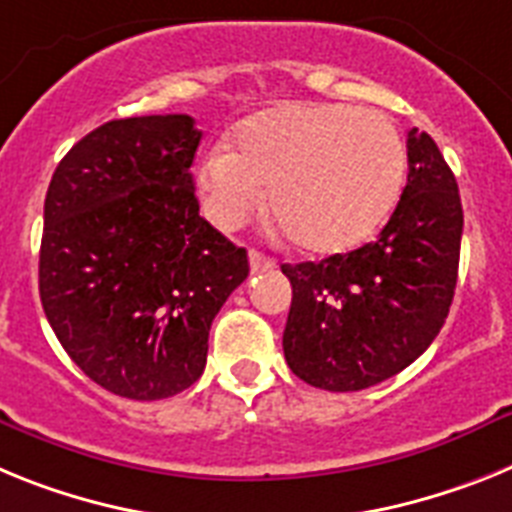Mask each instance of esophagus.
I'll list each match as a JSON object with an SVG mask.
<instances>
[{"label": "esophagus", "mask_w": 512, "mask_h": 512, "mask_svg": "<svg viewBox=\"0 0 512 512\" xmlns=\"http://www.w3.org/2000/svg\"><path fill=\"white\" fill-rule=\"evenodd\" d=\"M250 268H252V273H265V270L275 268V260L268 255H262V252L252 250L250 252Z\"/></svg>", "instance_id": "1"}]
</instances>
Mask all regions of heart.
Listing matches in <instances>:
<instances>
[{"label": "heart", "instance_id": "1", "mask_svg": "<svg viewBox=\"0 0 512 512\" xmlns=\"http://www.w3.org/2000/svg\"><path fill=\"white\" fill-rule=\"evenodd\" d=\"M407 175L397 126L342 102H293L242 121L229 151L203 154L195 180L208 219L239 229L265 203L309 255H342L386 224Z\"/></svg>", "mask_w": 512, "mask_h": 512}]
</instances>
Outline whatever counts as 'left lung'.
Wrapping results in <instances>:
<instances>
[{
  "label": "left lung",
  "mask_w": 512,
  "mask_h": 512,
  "mask_svg": "<svg viewBox=\"0 0 512 512\" xmlns=\"http://www.w3.org/2000/svg\"><path fill=\"white\" fill-rule=\"evenodd\" d=\"M407 185L376 242L283 265L293 299L286 363L327 391H361L417 361L441 332L459 278V185L425 131L407 133Z\"/></svg>",
  "instance_id": "obj_1"
}]
</instances>
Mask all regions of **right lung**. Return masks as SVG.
<instances>
[{"label": "right lung", "mask_w": 512, "mask_h": 512, "mask_svg": "<svg viewBox=\"0 0 512 512\" xmlns=\"http://www.w3.org/2000/svg\"><path fill=\"white\" fill-rule=\"evenodd\" d=\"M190 115L123 118L71 146L43 206L38 288L69 358L118 397L201 379L208 332L250 275L247 250L198 213Z\"/></svg>", "instance_id": "right-lung-1"}]
</instances>
